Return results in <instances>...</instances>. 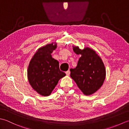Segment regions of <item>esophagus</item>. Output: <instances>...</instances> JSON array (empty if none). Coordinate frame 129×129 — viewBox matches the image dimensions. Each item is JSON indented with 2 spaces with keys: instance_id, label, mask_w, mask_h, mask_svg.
I'll return each instance as SVG.
<instances>
[{
  "instance_id": "esophagus-1",
  "label": "esophagus",
  "mask_w": 129,
  "mask_h": 129,
  "mask_svg": "<svg viewBox=\"0 0 129 129\" xmlns=\"http://www.w3.org/2000/svg\"><path fill=\"white\" fill-rule=\"evenodd\" d=\"M66 75H67V76H69L70 75V71L68 70V71H67L66 72Z\"/></svg>"
}]
</instances>
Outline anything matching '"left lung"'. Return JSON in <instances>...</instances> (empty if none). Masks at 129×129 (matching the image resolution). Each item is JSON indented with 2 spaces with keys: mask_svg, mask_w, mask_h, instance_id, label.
I'll list each match as a JSON object with an SVG mask.
<instances>
[{
  "mask_svg": "<svg viewBox=\"0 0 129 129\" xmlns=\"http://www.w3.org/2000/svg\"><path fill=\"white\" fill-rule=\"evenodd\" d=\"M73 50L81 57L76 67L70 69L71 77L84 94L91 95L103 85L106 77L105 65L96 52L89 47L81 49L73 46Z\"/></svg>",
  "mask_w": 129,
  "mask_h": 129,
  "instance_id": "obj_1",
  "label": "left lung"
}]
</instances>
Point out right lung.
I'll return each instance as SVG.
<instances>
[{
	"instance_id": "add662e5",
	"label": "right lung",
	"mask_w": 129,
	"mask_h": 129,
	"mask_svg": "<svg viewBox=\"0 0 129 129\" xmlns=\"http://www.w3.org/2000/svg\"><path fill=\"white\" fill-rule=\"evenodd\" d=\"M57 48V43L48 44L39 48L31 58L27 71L29 82L39 94L48 96L66 73L61 71L59 62L51 53Z\"/></svg>"
}]
</instances>
